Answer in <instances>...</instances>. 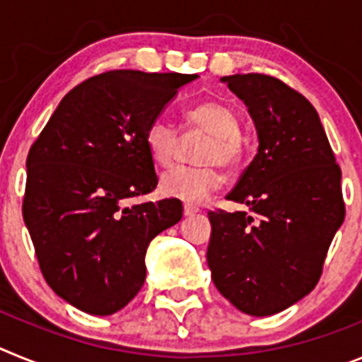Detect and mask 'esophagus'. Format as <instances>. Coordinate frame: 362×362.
I'll return each mask as SVG.
<instances>
[{
    "mask_svg": "<svg viewBox=\"0 0 362 362\" xmlns=\"http://www.w3.org/2000/svg\"><path fill=\"white\" fill-rule=\"evenodd\" d=\"M197 212V209H194V206H185L183 209V214H185V217H190V216H194V214Z\"/></svg>",
    "mask_w": 362,
    "mask_h": 362,
    "instance_id": "obj_1",
    "label": "esophagus"
}]
</instances>
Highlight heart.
I'll use <instances>...</instances> for the list:
<instances>
[{"instance_id":"heart-1","label":"heart","mask_w":362,"mask_h":362,"mask_svg":"<svg viewBox=\"0 0 362 362\" xmlns=\"http://www.w3.org/2000/svg\"><path fill=\"white\" fill-rule=\"evenodd\" d=\"M187 129L209 134L210 141L204 145L201 163L209 166H177L166 172L159 181V190L165 197L183 201L187 204H197L219 190L223 177L212 165L233 170L243 156L241 123L238 112L230 105L216 99H206L194 105L185 114ZM145 146L153 165L170 166L177 148V130L165 117L150 121L145 130Z\"/></svg>"}]
</instances>
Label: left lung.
Here are the masks:
<instances>
[{
    "label": "left lung",
    "mask_w": 362,
    "mask_h": 362,
    "mask_svg": "<svg viewBox=\"0 0 362 362\" xmlns=\"http://www.w3.org/2000/svg\"><path fill=\"white\" fill-rule=\"evenodd\" d=\"M221 81L248 107L259 148L226 196L245 212H209L206 261L223 297L267 317L308 296L321 277L344 221L341 168L305 95L264 74Z\"/></svg>",
    "instance_id": "1"
}]
</instances>
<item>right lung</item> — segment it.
I'll return each mask as SVG.
<instances>
[{"instance_id":"add662e5","label":"right lung","mask_w":362,"mask_h":362,"mask_svg":"<svg viewBox=\"0 0 362 362\" xmlns=\"http://www.w3.org/2000/svg\"><path fill=\"white\" fill-rule=\"evenodd\" d=\"M197 74L110 70L57 105L27 158L23 219L41 274L76 308L110 315L146 277L148 243L179 223L177 199L127 206L158 187L145 130Z\"/></svg>"}]
</instances>
